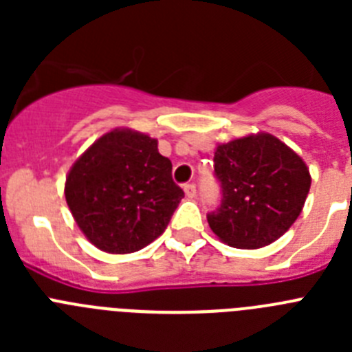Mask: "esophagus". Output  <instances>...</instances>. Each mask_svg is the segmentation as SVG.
I'll return each instance as SVG.
<instances>
[{
    "mask_svg": "<svg viewBox=\"0 0 352 352\" xmlns=\"http://www.w3.org/2000/svg\"><path fill=\"white\" fill-rule=\"evenodd\" d=\"M183 190H185V195L188 199H194L195 197V185H194V183H188V185L183 186Z\"/></svg>",
    "mask_w": 352,
    "mask_h": 352,
    "instance_id": "1",
    "label": "esophagus"
}]
</instances>
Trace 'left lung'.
I'll list each match as a JSON object with an SVG mask.
<instances>
[{"label": "left lung", "mask_w": 352, "mask_h": 352, "mask_svg": "<svg viewBox=\"0 0 352 352\" xmlns=\"http://www.w3.org/2000/svg\"><path fill=\"white\" fill-rule=\"evenodd\" d=\"M214 173L223 199L208 223L220 241L245 250L266 247L287 232L312 183L303 158L268 132L217 144Z\"/></svg>", "instance_id": "obj_1"}]
</instances>
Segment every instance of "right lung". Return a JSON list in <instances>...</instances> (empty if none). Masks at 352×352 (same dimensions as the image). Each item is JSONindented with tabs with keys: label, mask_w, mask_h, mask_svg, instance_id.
<instances>
[{
	"label": "right lung",
	"mask_w": 352,
	"mask_h": 352,
	"mask_svg": "<svg viewBox=\"0 0 352 352\" xmlns=\"http://www.w3.org/2000/svg\"><path fill=\"white\" fill-rule=\"evenodd\" d=\"M170 170L157 139L113 129L72 164L65 199L89 243L107 254H132L166 231L185 195Z\"/></svg>",
	"instance_id": "1"
}]
</instances>
